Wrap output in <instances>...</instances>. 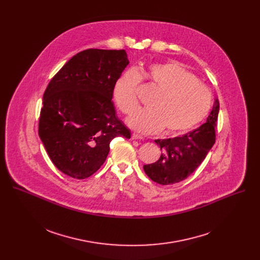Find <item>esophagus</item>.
<instances>
[{
	"instance_id": "obj_1",
	"label": "esophagus",
	"mask_w": 260,
	"mask_h": 260,
	"mask_svg": "<svg viewBox=\"0 0 260 260\" xmlns=\"http://www.w3.org/2000/svg\"><path fill=\"white\" fill-rule=\"evenodd\" d=\"M132 139H133V140H141V139H143V137L140 136V135H138V134H133V135H132Z\"/></svg>"
}]
</instances>
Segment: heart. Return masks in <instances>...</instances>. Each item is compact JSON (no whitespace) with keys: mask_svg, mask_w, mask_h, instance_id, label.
Segmentation results:
<instances>
[{"mask_svg":"<svg viewBox=\"0 0 260 260\" xmlns=\"http://www.w3.org/2000/svg\"><path fill=\"white\" fill-rule=\"evenodd\" d=\"M143 77L159 92L150 104L152 109L138 110L127 119L134 129L154 134L165 128L167 135L179 136L196 127L208 115L212 103L209 88L179 62L151 63L144 70ZM140 80L135 70H127L114 84L113 100L125 114H131L139 106L137 86Z\"/></svg>","mask_w":260,"mask_h":260,"instance_id":"1","label":"heart"}]
</instances>
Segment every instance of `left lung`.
Returning <instances> with one entry per match:
<instances>
[{"label":"left lung","mask_w":260,"mask_h":260,"mask_svg":"<svg viewBox=\"0 0 260 260\" xmlns=\"http://www.w3.org/2000/svg\"><path fill=\"white\" fill-rule=\"evenodd\" d=\"M218 112L219 101L215 99L207 121L200 127L181 137L155 140L162 153L157 161L143 167L147 176L158 184L169 185L191 175L215 143Z\"/></svg>","instance_id":"8db88e82"}]
</instances>
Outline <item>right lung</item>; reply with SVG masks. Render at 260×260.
Masks as SVG:
<instances>
[{"label":"right lung","mask_w":260,"mask_h":260,"mask_svg":"<svg viewBox=\"0 0 260 260\" xmlns=\"http://www.w3.org/2000/svg\"><path fill=\"white\" fill-rule=\"evenodd\" d=\"M128 63L123 49H86L67 61L49 82L39 137L64 175L90 177L105 162L111 141L131 138L112 102L114 84Z\"/></svg>","instance_id":"obj_1"}]
</instances>
